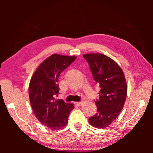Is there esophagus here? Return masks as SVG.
<instances>
[{
  "label": "esophagus",
  "instance_id": "1",
  "mask_svg": "<svg viewBox=\"0 0 153 153\" xmlns=\"http://www.w3.org/2000/svg\"><path fill=\"white\" fill-rule=\"evenodd\" d=\"M75 103H76V105H78V106H82V105H83V102H82V101H80V102H75Z\"/></svg>",
  "mask_w": 153,
  "mask_h": 153
}]
</instances>
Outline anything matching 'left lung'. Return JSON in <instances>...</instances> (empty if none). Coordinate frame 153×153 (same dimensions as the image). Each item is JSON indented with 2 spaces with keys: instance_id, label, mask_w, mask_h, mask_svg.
Instances as JSON below:
<instances>
[{
  "instance_id": "1",
  "label": "left lung",
  "mask_w": 153,
  "mask_h": 153,
  "mask_svg": "<svg viewBox=\"0 0 153 153\" xmlns=\"http://www.w3.org/2000/svg\"><path fill=\"white\" fill-rule=\"evenodd\" d=\"M93 78L100 88L96 99L97 113L89 117V123L97 128H105L116 120L123 107L127 97V84L123 72L113 59L102 54L84 55Z\"/></svg>"
}]
</instances>
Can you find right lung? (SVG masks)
Here are the masks:
<instances>
[{"label": "right lung", "instance_id": "add662e5", "mask_svg": "<svg viewBox=\"0 0 153 153\" xmlns=\"http://www.w3.org/2000/svg\"><path fill=\"white\" fill-rule=\"evenodd\" d=\"M76 56L53 54L44 61L31 78L29 97L33 113L42 125L51 129L63 128L74 106L63 100H56L59 94V77Z\"/></svg>", "mask_w": 153, "mask_h": 153}]
</instances>
